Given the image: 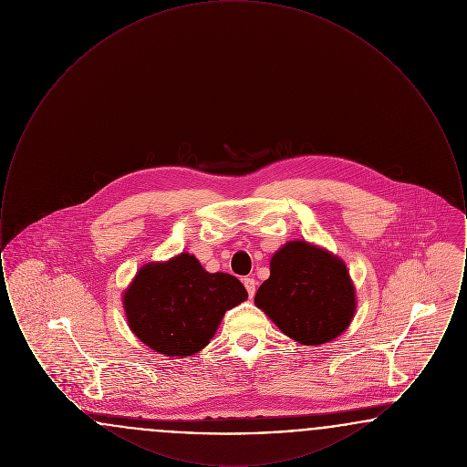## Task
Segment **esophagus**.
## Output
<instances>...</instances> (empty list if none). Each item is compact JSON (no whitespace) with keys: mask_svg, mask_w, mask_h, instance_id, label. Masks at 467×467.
<instances>
[{"mask_svg":"<svg viewBox=\"0 0 467 467\" xmlns=\"http://www.w3.org/2000/svg\"><path fill=\"white\" fill-rule=\"evenodd\" d=\"M244 289L248 292V297L252 299L255 296V289H257V282L254 278H244Z\"/></svg>","mask_w":467,"mask_h":467,"instance_id":"1","label":"esophagus"}]
</instances>
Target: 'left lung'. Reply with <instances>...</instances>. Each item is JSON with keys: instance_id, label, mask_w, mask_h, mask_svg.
Here are the masks:
<instances>
[{"instance_id": "8db88e82", "label": "left lung", "mask_w": 467, "mask_h": 467, "mask_svg": "<svg viewBox=\"0 0 467 467\" xmlns=\"http://www.w3.org/2000/svg\"><path fill=\"white\" fill-rule=\"evenodd\" d=\"M254 301L301 345H322L345 333L357 306L347 265L308 242H289L275 252Z\"/></svg>"}]
</instances>
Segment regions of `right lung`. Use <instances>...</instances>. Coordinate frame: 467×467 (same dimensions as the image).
Returning a JSON list of instances; mask_svg holds the SVG:
<instances>
[{"label": "right lung", "mask_w": 467, "mask_h": 467, "mask_svg": "<svg viewBox=\"0 0 467 467\" xmlns=\"http://www.w3.org/2000/svg\"><path fill=\"white\" fill-rule=\"evenodd\" d=\"M248 297L244 284L227 273H208L191 254L149 263L122 296L130 329L147 347L168 357L202 350L223 313Z\"/></svg>", "instance_id": "1"}]
</instances>
